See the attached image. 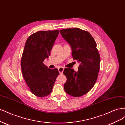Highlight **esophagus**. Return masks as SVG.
<instances>
[{"instance_id": "esophagus-1", "label": "esophagus", "mask_w": 125, "mask_h": 125, "mask_svg": "<svg viewBox=\"0 0 125 125\" xmlns=\"http://www.w3.org/2000/svg\"><path fill=\"white\" fill-rule=\"evenodd\" d=\"M58 71L59 72V73L60 74H62L64 71V68L63 67H60L58 68Z\"/></svg>"}]
</instances>
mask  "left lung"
I'll use <instances>...</instances> for the list:
<instances>
[{
	"label": "left lung",
	"mask_w": 125,
	"mask_h": 125,
	"mask_svg": "<svg viewBox=\"0 0 125 125\" xmlns=\"http://www.w3.org/2000/svg\"><path fill=\"white\" fill-rule=\"evenodd\" d=\"M60 32L70 45L73 59L80 63L77 72L69 68L64 69L63 74L67 78L64 90L69 95L79 97L88 93L97 80L100 63L97 45L89 32L78 28Z\"/></svg>",
	"instance_id": "obj_1"
}]
</instances>
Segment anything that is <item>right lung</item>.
I'll return each instance as SVG.
<instances>
[{"label": "right lung", "mask_w": 125, "mask_h": 125, "mask_svg": "<svg viewBox=\"0 0 125 125\" xmlns=\"http://www.w3.org/2000/svg\"><path fill=\"white\" fill-rule=\"evenodd\" d=\"M59 30L40 31L27 38L21 58L22 72L30 91L38 97L49 95L59 75L43 62L50 54Z\"/></svg>", "instance_id": "add662e5"}]
</instances>
